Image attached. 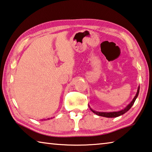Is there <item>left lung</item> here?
<instances>
[{"instance_id": "8db88e82", "label": "left lung", "mask_w": 152, "mask_h": 152, "mask_svg": "<svg viewBox=\"0 0 152 152\" xmlns=\"http://www.w3.org/2000/svg\"><path fill=\"white\" fill-rule=\"evenodd\" d=\"M139 86L138 87V89H137V93H136V95L134 96V97L133 98V99L132 100V102L129 103V104L127 105V106L124 108L123 110H120V111H118V112H97V111H95L93 110V109H91L90 107V106L88 105V107H90L91 110L92 111V112L94 113V114H97V115H99V116H103V117H106V118H115V117H118L120 115H123L124 114H125L126 112H128V111L131 109V107L133 105L134 102H135L136 99L138 97V95H139Z\"/></svg>"}]
</instances>
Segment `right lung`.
Returning <instances> with one entry per match:
<instances>
[{
	"instance_id": "add662e5",
	"label": "right lung",
	"mask_w": 152,
	"mask_h": 152,
	"mask_svg": "<svg viewBox=\"0 0 152 152\" xmlns=\"http://www.w3.org/2000/svg\"><path fill=\"white\" fill-rule=\"evenodd\" d=\"M49 119H50V118H47V120H49Z\"/></svg>"
}]
</instances>
